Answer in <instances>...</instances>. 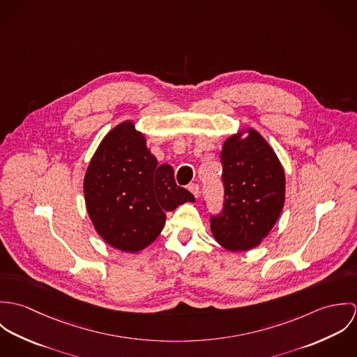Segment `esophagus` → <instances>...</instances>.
I'll list each match as a JSON object with an SVG mask.
<instances>
[{
  "mask_svg": "<svg viewBox=\"0 0 357 357\" xmlns=\"http://www.w3.org/2000/svg\"><path fill=\"white\" fill-rule=\"evenodd\" d=\"M188 190L194 194V197H195V198H198V197H199V185H198L197 183L190 184V185H188Z\"/></svg>",
  "mask_w": 357,
  "mask_h": 357,
  "instance_id": "esophagus-1",
  "label": "esophagus"
}]
</instances>
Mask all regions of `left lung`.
<instances>
[{
  "label": "left lung",
  "mask_w": 357,
  "mask_h": 357,
  "mask_svg": "<svg viewBox=\"0 0 357 357\" xmlns=\"http://www.w3.org/2000/svg\"><path fill=\"white\" fill-rule=\"evenodd\" d=\"M222 210L210 214L214 239L231 252L259 245L284 204V172L269 144L253 129L229 137L221 151Z\"/></svg>",
  "instance_id": "8db88e82"
}]
</instances>
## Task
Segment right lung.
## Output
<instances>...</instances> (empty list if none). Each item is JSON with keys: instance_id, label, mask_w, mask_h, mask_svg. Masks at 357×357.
I'll return each mask as SVG.
<instances>
[{"instance_id": "obj_1", "label": "right lung", "mask_w": 357, "mask_h": 357, "mask_svg": "<svg viewBox=\"0 0 357 357\" xmlns=\"http://www.w3.org/2000/svg\"><path fill=\"white\" fill-rule=\"evenodd\" d=\"M84 192L98 234L129 253L143 250L159 236L166 211L195 201L176 184L170 165H158L129 121L104 137L85 174Z\"/></svg>"}]
</instances>
